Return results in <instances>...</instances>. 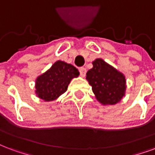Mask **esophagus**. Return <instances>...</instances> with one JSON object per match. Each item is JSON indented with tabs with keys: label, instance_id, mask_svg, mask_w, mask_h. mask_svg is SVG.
Returning <instances> with one entry per match:
<instances>
[{
	"label": "esophagus",
	"instance_id": "obj_1",
	"mask_svg": "<svg viewBox=\"0 0 155 155\" xmlns=\"http://www.w3.org/2000/svg\"><path fill=\"white\" fill-rule=\"evenodd\" d=\"M86 72H87V70L84 67H81L80 69V74L81 77H84L86 75Z\"/></svg>",
	"mask_w": 155,
	"mask_h": 155
}]
</instances>
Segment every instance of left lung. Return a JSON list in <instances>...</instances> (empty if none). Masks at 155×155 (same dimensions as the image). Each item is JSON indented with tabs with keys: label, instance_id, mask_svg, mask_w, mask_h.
I'll return each mask as SVG.
<instances>
[{
	"label": "left lung",
	"instance_id": "obj_1",
	"mask_svg": "<svg viewBox=\"0 0 155 155\" xmlns=\"http://www.w3.org/2000/svg\"><path fill=\"white\" fill-rule=\"evenodd\" d=\"M93 65V68L86 74V79L97 101L103 105L119 102L124 96L126 89L124 75L102 59H96Z\"/></svg>",
	"mask_w": 155,
	"mask_h": 155
}]
</instances>
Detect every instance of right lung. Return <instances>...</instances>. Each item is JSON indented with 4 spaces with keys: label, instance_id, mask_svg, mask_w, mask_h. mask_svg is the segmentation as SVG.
Segmentation results:
<instances>
[{
    "label": "right lung",
    "instance_id": "obj_1",
    "mask_svg": "<svg viewBox=\"0 0 155 155\" xmlns=\"http://www.w3.org/2000/svg\"><path fill=\"white\" fill-rule=\"evenodd\" d=\"M80 72L74 66L58 61L35 80V93L45 101H54L64 93L73 78Z\"/></svg>",
    "mask_w": 155,
    "mask_h": 155
}]
</instances>
